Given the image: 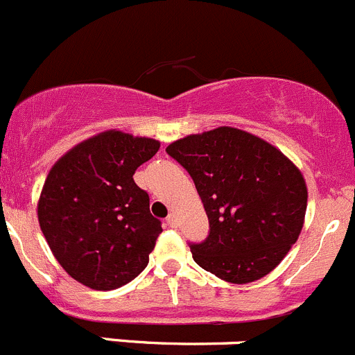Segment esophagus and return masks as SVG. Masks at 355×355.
I'll list each match as a JSON object with an SVG mask.
<instances>
[{
  "label": "esophagus",
  "mask_w": 355,
  "mask_h": 355,
  "mask_svg": "<svg viewBox=\"0 0 355 355\" xmlns=\"http://www.w3.org/2000/svg\"><path fill=\"white\" fill-rule=\"evenodd\" d=\"M166 223H168V227H177V223H178L177 215H175V213H170V215L166 216Z\"/></svg>",
  "instance_id": "esophagus-1"
}]
</instances>
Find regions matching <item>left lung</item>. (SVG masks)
I'll return each mask as SVG.
<instances>
[{
    "instance_id": "1",
    "label": "left lung",
    "mask_w": 355,
    "mask_h": 355,
    "mask_svg": "<svg viewBox=\"0 0 355 355\" xmlns=\"http://www.w3.org/2000/svg\"><path fill=\"white\" fill-rule=\"evenodd\" d=\"M166 153L194 180L209 232L189 243L199 267L234 284L267 276L297 243L307 185L281 150L243 130L189 135Z\"/></svg>"
}]
</instances>
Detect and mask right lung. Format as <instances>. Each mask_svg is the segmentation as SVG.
Wrapping results in <instances>:
<instances>
[{
    "instance_id": "obj_1",
    "label": "right lung",
    "mask_w": 355,
    "mask_h": 355,
    "mask_svg": "<svg viewBox=\"0 0 355 355\" xmlns=\"http://www.w3.org/2000/svg\"><path fill=\"white\" fill-rule=\"evenodd\" d=\"M159 142L104 132L78 144L48 173L37 220L65 272L94 290H116L149 263L163 229L133 180Z\"/></svg>"
}]
</instances>
